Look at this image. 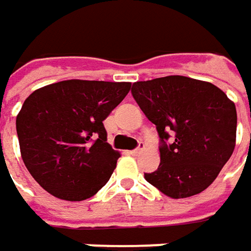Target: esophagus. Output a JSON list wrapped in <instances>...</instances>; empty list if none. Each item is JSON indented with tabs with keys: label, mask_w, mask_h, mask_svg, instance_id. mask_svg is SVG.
Segmentation results:
<instances>
[{
	"label": "esophagus",
	"mask_w": 251,
	"mask_h": 251,
	"mask_svg": "<svg viewBox=\"0 0 251 251\" xmlns=\"http://www.w3.org/2000/svg\"><path fill=\"white\" fill-rule=\"evenodd\" d=\"M141 147H142V145H141ZM141 151H142V148H137V150L130 151V155H132V156H137V155H140Z\"/></svg>",
	"instance_id": "34e87169"
}]
</instances>
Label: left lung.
<instances>
[{
  "instance_id": "8db88e82",
  "label": "left lung",
  "mask_w": 251,
  "mask_h": 251,
  "mask_svg": "<svg viewBox=\"0 0 251 251\" xmlns=\"http://www.w3.org/2000/svg\"><path fill=\"white\" fill-rule=\"evenodd\" d=\"M131 93L162 141L159 168L145 180L170 198L211 186L236 145V107L226 93L181 75L135 82ZM170 132L175 140L166 144Z\"/></svg>"
}]
</instances>
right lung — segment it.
Listing matches in <instances>:
<instances>
[{
	"label": "right lung",
	"instance_id": "obj_1",
	"mask_svg": "<svg viewBox=\"0 0 251 251\" xmlns=\"http://www.w3.org/2000/svg\"><path fill=\"white\" fill-rule=\"evenodd\" d=\"M130 89L131 82L68 79L27 96L16 116L21 156L47 193L83 201L109 181L120 152L107 142L103 120Z\"/></svg>",
	"mask_w": 251,
	"mask_h": 251
}]
</instances>
